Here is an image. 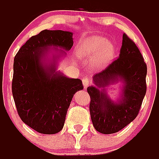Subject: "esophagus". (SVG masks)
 I'll list each match as a JSON object with an SVG mask.
<instances>
[{"instance_id":"esophagus-1","label":"esophagus","mask_w":159,"mask_h":159,"mask_svg":"<svg viewBox=\"0 0 159 159\" xmlns=\"http://www.w3.org/2000/svg\"><path fill=\"white\" fill-rule=\"evenodd\" d=\"M82 82H83V84H84V88H87L88 86H89L90 84H92V80H91L90 76H86L83 79Z\"/></svg>"}]
</instances>
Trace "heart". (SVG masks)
<instances>
[{
	"mask_svg": "<svg viewBox=\"0 0 159 159\" xmlns=\"http://www.w3.org/2000/svg\"><path fill=\"white\" fill-rule=\"evenodd\" d=\"M81 52L85 57H93V66L102 67L111 62L115 54V46L111 42L107 41L105 37L92 36L88 38L80 48Z\"/></svg>",
	"mask_w": 159,
	"mask_h": 159,
	"instance_id": "1",
	"label": "heart"
}]
</instances>
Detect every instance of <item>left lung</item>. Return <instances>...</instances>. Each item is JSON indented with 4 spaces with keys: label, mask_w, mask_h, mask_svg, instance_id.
<instances>
[{
    "label": "left lung",
    "mask_w": 159,
    "mask_h": 159,
    "mask_svg": "<svg viewBox=\"0 0 159 159\" xmlns=\"http://www.w3.org/2000/svg\"><path fill=\"white\" fill-rule=\"evenodd\" d=\"M147 64L139 49L124 33L119 57L95 74V86L87 89L91 97V119L97 131L105 134L116 133L137 117L147 92ZM117 81L124 83L123 95L120 101L114 102L104 90Z\"/></svg>",
    "instance_id": "left-lung-1"
}]
</instances>
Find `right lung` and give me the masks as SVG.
I'll list each match as a JSON object with an SVG mask.
<instances>
[{"label":"right lung","instance_id":"right-lung-1","mask_svg":"<svg viewBox=\"0 0 159 159\" xmlns=\"http://www.w3.org/2000/svg\"><path fill=\"white\" fill-rule=\"evenodd\" d=\"M72 35L43 30L29 38L14 58L12 92L17 113L25 124L41 134L62 130L73 95L84 88L80 79L68 78L57 71L56 63L46 62L50 48L69 51Z\"/></svg>","mask_w":159,"mask_h":159}]
</instances>
